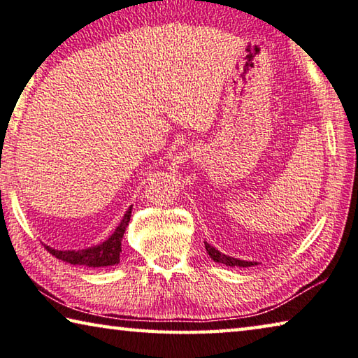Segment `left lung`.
I'll return each instance as SVG.
<instances>
[{
    "instance_id": "1",
    "label": "left lung",
    "mask_w": 358,
    "mask_h": 358,
    "mask_svg": "<svg viewBox=\"0 0 358 358\" xmlns=\"http://www.w3.org/2000/svg\"><path fill=\"white\" fill-rule=\"evenodd\" d=\"M204 248H206V252L209 254L210 259H213L215 263H224L227 266H241V268H248V266H254V265H259L257 262H248V260H239V259H234V257L230 255H225L219 252L217 249L214 248V245H210L209 243L204 241Z\"/></svg>"
}]
</instances>
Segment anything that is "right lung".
Wrapping results in <instances>:
<instances>
[{"mask_svg":"<svg viewBox=\"0 0 358 358\" xmlns=\"http://www.w3.org/2000/svg\"><path fill=\"white\" fill-rule=\"evenodd\" d=\"M131 217V206L120 220L119 227L115 228L114 233L103 241L101 244L93 245L89 249H79V250H58L45 245V249L50 252L52 255L57 257L58 260L71 263V265H84L89 268H101V266H113L120 262V252H122V238L127 230L128 222Z\"/></svg>","mask_w":358,"mask_h":358,"instance_id":"1","label":"right lung"}]
</instances>
